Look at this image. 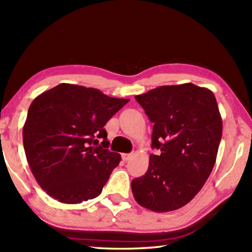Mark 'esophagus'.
I'll return each instance as SVG.
<instances>
[{
    "label": "esophagus",
    "mask_w": 252,
    "mask_h": 252,
    "mask_svg": "<svg viewBox=\"0 0 252 252\" xmlns=\"http://www.w3.org/2000/svg\"><path fill=\"white\" fill-rule=\"evenodd\" d=\"M132 156H133L132 153H131V154H122V159L126 161V160H129Z\"/></svg>",
    "instance_id": "obj_1"
}]
</instances>
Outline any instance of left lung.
I'll list each match as a JSON object with an SVG mask.
<instances>
[{"label":"left lung","mask_w":252,"mask_h":252,"mask_svg":"<svg viewBox=\"0 0 252 252\" xmlns=\"http://www.w3.org/2000/svg\"><path fill=\"white\" fill-rule=\"evenodd\" d=\"M154 123L144 176L132 180L135 201L151 211L178 210L194 198L211 175L223 121L214 94L192 83L159 86L135 96Z\"/></svg>","instance_id":"8db88e82"}]
</instances>
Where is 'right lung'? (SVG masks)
I'll list each match as a JSON object with an SVG mask.
<instances>
[{
	"label": "right lung",
	"instance_id": "add662e5",
	"mask_svg": "<svg viewBox=\"0 0 252 252\" xmlns=\"http://www.w3.org/2000/svg\"><path fill=\"white\" fill-rule=\"evenodd\" d=\"M129 100L67 83L34 98L23 142L28 165L44 192L67 204L101 193L121 160L119 153L108 150L103 126Z\"/></svg>",
	"mask_w": 252,
	"mask_h": 252
}]
</instances>
